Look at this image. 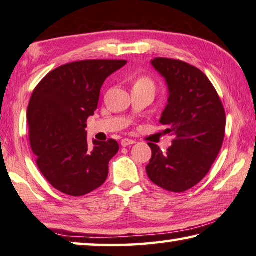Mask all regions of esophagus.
Segmentation results:
<instances>
[{
  "mask_svg": "<svg viewBox=\"0 0 256 256\" xmlns=\"http://www.w3.org/2000/svg\"><path fill=\"white\" fill-rule=\"evenodd\" d=\"M136 142L134 140H130V138H124L122 140H121V145H122V146H129V145H132V144H135Z\"/></svg>",
  "mask_w": 256,
  "mask_h": 256,
  "instance_id": "obj_1",
  "label": "esophagus"
}]
</instances>
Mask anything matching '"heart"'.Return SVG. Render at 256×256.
Segmentation results:
<instances>
[{"label":"heart","instance_id":"heart-1","mask_svg":"<svg viewBox=\"0 0 256 256\" xmlns=\"http://www.w3.org/2000/svg\"><path fill=\"white\" fill-rule=\"evenodd\" d=\"M136 84H148V86H153L152 81L150 80V78H145V76H143V78H140L138 80L136 81Z\"/></svg>","mask_w":256,"mask_h":256}]
</instances>
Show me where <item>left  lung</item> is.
<instances>
[{"mask_svg": "<svg viewBox=\"0 0 256 256\" xmlns=\"http://www.w3.org/2000/svg\"><path fill=\"white\" fill-rule=\"evenodd\" d=\"M151 62L167 81L168 104L160 122L174 140L167 152L148 143L152 156L146 172L156 186L180 194L205 178L218 158L226 135V111L199 68L172 58L158 57Z\"/></svg>", "mask_w": 256, "mask_h": 256, "instance_id": "1", "label": "left lung"}]
</instances>
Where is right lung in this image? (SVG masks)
<instances>
[{
  "label": "right lung",
  "instance_id": "add662e5",
  "mask_svg": "<svg viewBox=\"0 0 256 256\" xmlns=\"http://www.w3.org/2000/svg\"><path fill=\"white\" fill-rule=\"evenodd\" d=\"M127 60H87L51 70L38 82L27 108L30 148L46 180L62 194L81 196L108 175L118 151L114 140H87V119L97 110L100 88Z\"/></svg>",
  "mask_w": 256,
  "mask_h": 256
}]
</instances>
